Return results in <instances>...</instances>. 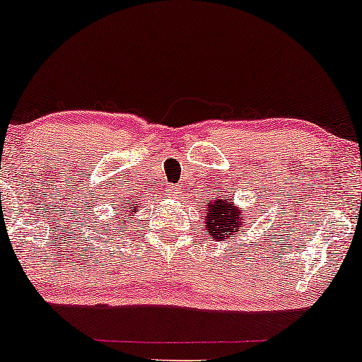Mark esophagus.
Masks as SVG:
<instances>
[{
	"label": "esophagus",
	"mask_w": 362,
	"mask_h": 362,
	"mask_svg": "<svg viewBox=\"0 0 362 362\" xmlns=\"http://www.w3.org/2000/svg\"><path fill=\"white\" fill-rule=\"evenodd\" d=\"M166 196H168V197H172V199H173V197H177L178 196V190H177V187H175V185H170V187L168 189H166Z\"/></svg>",
	"instance_id": "esophagus-1"
}]
</instances>
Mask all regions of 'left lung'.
<instances>
[{"label":"left lung","mask_w":362,"mask_h":362,"mask_svg":"<svg viewBox=\"0 0 362 362\" xmlns=\"http://www.w3.org/2000/svg\"><path fill=\"white\" fill-rule=\"evenodd\" d=\"M245 213L247 211L244 208H239L230 194L221 196V190H216V194L213 190L211 197L204 202V226L202 228L206 230V235L221 244L230 237H237L240 232H244L245 221L249 220Z\"/></svg>","instance_id":"obj_1"}]
</instances>
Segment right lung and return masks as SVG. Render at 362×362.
<instances>
[{
    "instance_id": "1",
    "label": "right lung",
    "mask_w": 362,
    "mask_h": 362,
    "mask_svg": "<svg viewBox=\"0 0 362 362\" xmlns=\"http://www.w3.org/2000/svg\"><path fill=\"white\" fill-rule=\"evenodd\" d=\"M141 201H129L125 202V208H120L121 216L118 217L117 214H115V218H110V232H118V230L127 228V225H132L134 223V218L141 208ZM108 232V228H105Z\"/></svg>"
}]
</instances>
